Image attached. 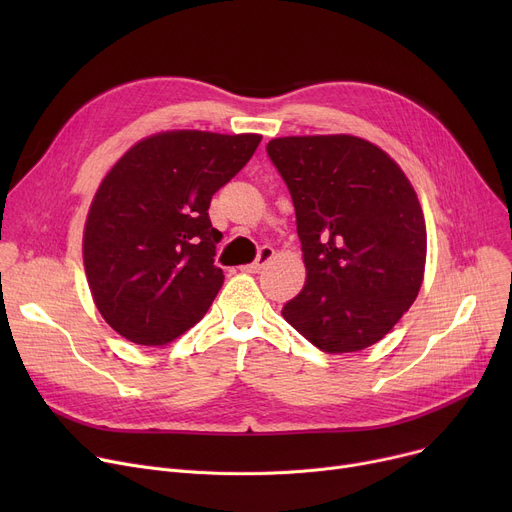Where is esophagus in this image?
I'll return each mask as SVG.
<instances>
[{"label": "esophagus", "mask_w": 512, "mask_h": 512, "mask_svg": "<svg viewBox=\"0 0 512 512\" xmlns=\"http://www.w3.org/2000/svg\"><path fill=\"white\" fill-rule=\"evenodd\" d=\"M272 257H274V249H272V247H263V249L259 251L257 259H255L253 263H249V265H242L240 270H242V272H249V274H257L263 265H267V263L272 261Z\"/></svg>", "instance_id": "34e87169"}]
</instances>
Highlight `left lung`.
I'll use <instances>...</instances> for the list:
<instances>
[{
    "label": "left lung",
    "instance_id": "8db88e82",
    "mask_svg": "<svg viewBox=\"0 0 512 512\" xmlns=\"http://www.w3.org/2000/svg\"><path fill=\"white\" fill-rule=\"evenodd\" d=\"M267 155L290 191L307 270L282 315L324 353L363 351L409 311L423 282L415 188L384 149L353 134L280 137Z\"/></svg>",
    "mask_w": 512,
    "mask_h": 512
}]
</instances>
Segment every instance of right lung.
<instances>
[{
  "label": "right lung",
  "mask_w": 512,
  "mask_h": 512,
  "mask_svg": "<svg viewBox=\"0 0 512 512\" xmlns=\"http://www.w3.org/2000/svg\"><path fill=\"white\" fill-rule=\"evenodd\" d=\"M261 134L166 130L134 143L91 201L83 261L107 326L164 346L191 330L224 284L209 203L245 168Z\"/></svg>",
  "instance_id": "obj_1"
}]
</instances>
